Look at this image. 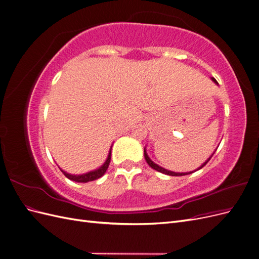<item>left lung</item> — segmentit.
Segmentation results:
<instances>
[{"label":"left lung","instance_id":"left-lung-1","mask_svg":"<svg viewBox=\"0 0 259 259\" xmlns=\"http://www.w3.org/2000/svg\"><path fill=\"white\" fill-rule=\"evenodd\" d=\"M211 80H213L216 84H218L217 83V81L214 79V77H211ZM144 153H145V159H146V161H147V163L149 164V166H151L153 169H155V170H158V171H160V173H163V174H165V175H169V176H184V175H188V174H192V173H194L195 170H198V169H201L203 166L205 165V164L210 160V158L211 156H213V154H211L209 158L202 164V165L198 168V169H195V170H193V171H188V173H175V171H170V170H167V169H165V168H163V167H161V166H159L158 164H155L153 161H151V159L149 158L148 156V154H147V152H146V148L144 149Z\"/></svg>","mask_w":259,"mask_h":259}]
</instances>
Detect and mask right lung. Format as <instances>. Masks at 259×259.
<instances>
[{"label": "right lung", "mask_w": 259, "mask_h": 259, "mask_svg": "<svg viewBox=\"0 0 259 259\" xmlns=\"http://www.w3.org/2000/svg\"><path fill=\"white\" fill-rule=\"evenodd\" d=\"M110 160H111V149H110V151H109V154H108V158H107L106 162L99 168H97L95 170L89 171V173L82 174V175H71V174H68L67 171L62 170L61 168L60 169H61L62 173H64V175L67 178H69L70 180H73V182H76V183H89V182H93V180L100 178L106 173L109 164H110Z\"/></svg>", "instance_id": "right-lung-1"}]
</instances>
